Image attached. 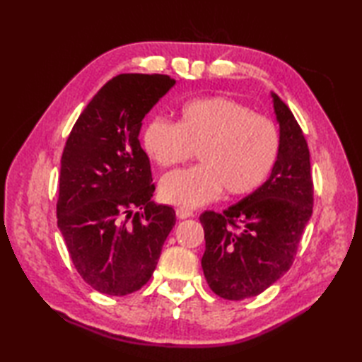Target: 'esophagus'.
<instances>
[{
    "label": "esophagus",
    "mask_w": 362,
    "mask_h": 362,
    "mask_svg": "<svg viewBox=\"0 0 362 362\" xmlns=\"http://www.w3.org/2000/svg\"><path fill=\"white\" fill-rule=\"evenodd\" d=\"M175 214H177V218H179V219H187V218L193 216V211L185 209V206H179V209L175 210Z\"/></svg>",
    "instance_id": "1"
}]
</instances>
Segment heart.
<instances>
[{"label": "heart", "instance_id": "obj_1", "mask_svg": "<svg viewBox=\"0 0 362 362\" xmlns=\"http://www.w3.org/2000/svg\"><path fill=\"white\" fill-rule=\"evenodd\" d=\"M153 163H185L196 151L201 165L163 177L160 196L168 204L199 206L216 199L257 191L271 175L280 152L274 122L226 96H209L182 105L179 122L152 118L141 134Z\"/></svg>", "mask_w": 362, "mask_h": 362}]
</instances>
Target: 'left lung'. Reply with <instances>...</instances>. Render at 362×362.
<instances>
[{"label": "left lung", "mask_w": 362, "mask_h": 362, "mask_svg": "<svg viewBox=\"0 0 362 362\" xmlns=\"http://www.w3.org/2000/svg\"><path fill=\"white\" fill-rule=\"evenodd\" d=\"M280 152L269 179L222 213L205 211L202 269L214 294L255 297L289 271L313 214L310 149L294 115L271 93Z\"/></svg>", "instance_id": "left-lung-1"}]
</instances>
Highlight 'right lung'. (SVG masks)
I'll return each instance as SVG.
<instances>
[{"mask_svg":"<svg viewBox=\"0 0 362 362\" xmlns=\"http://www.w3.org/2000/svg\"><path fill=\"white\" fill-rule=\"evenodd\" d=\"M175 81L166 74H119L76 121L60 160L57 227L74 267L91 288L127 296L149 281L173 206L152 201L141 121Z\"/></svg>","mask_w":362,"mask_h":362,"instance_id":"1","label":"right lung"}]
</instances>
